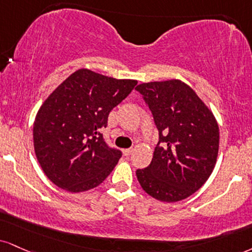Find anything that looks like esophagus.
<instances>
[{"label": "esophagus", "instance_id": "esophagus-1", "mask_svg": "<svg viewBox=\"0 0 252 252\" xmlns=\"http://www.w3.org/2000/svg\"><path fill=\"white\" fill-rule=\"evenodd\" d=\"M132 151H134V148H129V149H124V150H123V154H124V155H126V156H129L130 154L132 153Z\"/></svg>", "mask_w": 252, "mask_h": 252}]
</instances>
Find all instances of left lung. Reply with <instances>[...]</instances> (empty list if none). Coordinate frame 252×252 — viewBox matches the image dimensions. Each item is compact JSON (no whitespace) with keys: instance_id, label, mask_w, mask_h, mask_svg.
<instances>
[{"instance_id":"1","label":"left lung","mask_w":252,"mask_h":252,"mask_svg":"<svg viewBox=\"0 0 252 252\" xmlns=\"http://www.w3.org/2000/svg\"><path fill=\"white\" fill-rule=\"evenodd\" d=\"M159 132L149 166L136 171L142 189L160 202L186 199L213 172L220 129L213 111L181 80L141 83Z\"/></svg>"}]
</instances>
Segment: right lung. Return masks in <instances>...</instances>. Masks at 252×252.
<instances>
[{
    "mask_svg": "<svg viewBox=\"0 0 252 252\" xmlns=\"http://www.w3.org/2000/svg\"><path fill=\"white\" fill-rule=\"evenodd\" d=\"M136 84L78 69L47 97L36 114L32 136L36 158L55 186L83 192L113 171L122 154L105 144L99 130Z\"/></svg>",
    "mask_w": 252,
    "mask_h": 252,
    "instance_id": "add662e5",
    "label": "right lung"
}]
</instances>
